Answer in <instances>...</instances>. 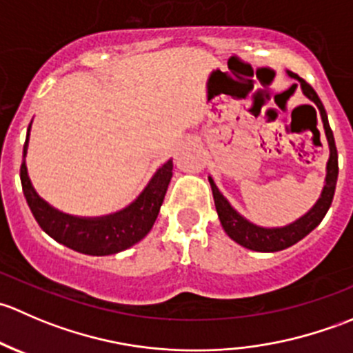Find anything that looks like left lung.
I'll return each mask as SVG.
<instances>
[{"label": "left lung", "instance_id": "obj_1", "mask_svg": "<svg viewBox=\"0 0 353 353\" xmlns=\"http://www.w3.org/2000/svg\"><path fill=\"white\" fill-rule=\"evenodd\" d=\"M287 73L288 77L295 78V80L301 83V88L302 92H304L305 97H307L309 101L314 102L316 108L319 109V114H321V119H323V128H325L326 140H328L330 159H328V163H326V183H325V188H323L321 196H319L318 201H316V205L312 206L305 215H302L301 219L288 223L285 227H273V229H266V227L254 225V223H251L249 220H245L241 213H237L236 210L230 206V203L227 201V198L220 193V190L216 188V184L213 183L212 177H208L210 186H212L213 199H215L216 213H219L220 223H222L227 236H229L232 241H236L237 244L259 252L282 251V249L290 248V245H294L301 239H304L311 230H314L316 227L321 223V220L325 219L326 212L330 210L331 201H333V196H334V188H336V179H338V152H336V145H334L333 131H331L330 123H328V116H326L325 105H323L321 99L318 97L314 88H312L307 81L302 80L299 74L292 73V71H287Z\"/></svg>", "mask_w": 353, "mask_h": 353}]
</instances>
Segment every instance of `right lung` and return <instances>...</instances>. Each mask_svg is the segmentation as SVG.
Here are the masks:
<instances>
[{
    "label": "right lung",
    "mask_w": 353,
    "mask_h": 353,
    "mask_svg": "<svg viewBox=\"0 0 353 353\" xmlns=\"http://www.w3.org/2000/svg\"><path fill=\"white\" fill-rule=\"evenodd\" d=\"M32 123L28 124L27 140L23 145V162L20 167V181L22 190L30 208L32 215L37 220L41 229L48 236L58 241L59 244L90 256H108L124 251L133 244L140 243L154 227L163 196L172 177V160H167L154 174L141 194L121 212L95 219H81V216L68 215L52 208L44 201L32 186L25 165V155L28 147V133Z\"/></svg>",
    "instance_id": "right-lung-1"
}]
</instances>
